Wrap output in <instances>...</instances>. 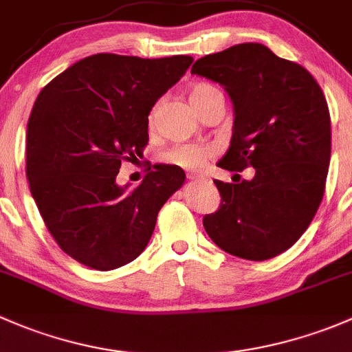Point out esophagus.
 Returning <instances> with one entry per match:
<instances>
[{"mask_svg": "<svg viewBox=\"0 0 352 352\" xmlns=\"http://www.w3.org/2000/svg\"><path fill=\"white\" fill-rule=\"evenodd\" d=\"M188 177H190V179H193V181H208L203 175H188Z\"/></svg>", "mask_w": 352, "mask_h": 352, "instance_id": "1", "label": "esophagus"}]
</instances>
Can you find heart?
I'll use <instances>...</instances> for the list:
<instances>
[{
	"instance_id": "b5f03b06",
	"label": "heart",
	"mask_w": 352,
	"mask_h": 352,
	"mask_svg": "<svg viewBox=\"0 0 352 352\" xmlns=\"http://www.w3.org/2000/svg\"><path fill=\"white\" fill-rule=\"evenodd\" d=\"M219 91L213 85H208V82H198L191 88L190 91V101L191 104L198 103L201 101L203 98L210 96L212 93ZM154 113H151V123L154 120ZM213 154V147L210 146H198V144H190V146H179L176 149H173L171 152L166 154V161H169L171 164L181 166V168L186 169H197L200 168L206 162V159L212 157Z\"/></svg>"
}]
</instances>
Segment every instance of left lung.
<instances>
[{"instance_id": "1", "label": "left lung", "mask_w": 352, "mask_h": 352, "mask_svg": "<svg viewBox=\"0 0 352 352\" xmlns=\"http://www.w3.org/2000/svg\"><path fill=\"white\" fill-rule=\"evenodd\" d=\"M191 74L219 82L234 107L230 146L217 162L254 168L252 179H215L222 203L203 227L222 251L264 261L292 248L324 197L331 115L314 76L263 43H239L201 57Z\"/></svg>"}]
</instances>
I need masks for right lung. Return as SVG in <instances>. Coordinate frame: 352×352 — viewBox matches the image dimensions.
I'll return each instance as SVG.
<instances>
[{
  "label": "right lung",
  "instance_id": "obj_1",
  "mask_svg": "<svg viewBox=\"0 0 352 352\" xmlns=\"http://www.w3.org/2000/svg\"><path fill=\"white\" fill-rule=\"evenodd\" d=\"M193 63L190 56L140 59L95 54L52 79L27 125V177L59 248L110 271L149 244L161 206L183 186L179 166L154 164L142 183L118 186L122 161L142 155L149 113Z\"/></svg>",
  "mask_w": 352,
  "mask_h": 352
}]
</instances>
